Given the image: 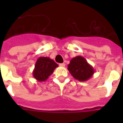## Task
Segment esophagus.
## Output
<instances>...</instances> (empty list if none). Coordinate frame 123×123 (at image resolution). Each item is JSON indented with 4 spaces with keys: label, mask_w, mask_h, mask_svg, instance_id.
<instances>
[{
    "label": "esophagus",
    "mask_w": 123,
    "mask_h": 123,
    "mask_svg": "<svg viewBox=\"0 0 123 123\" xmlns=\"http://www.w3.org/2000/svg\"><path fill=\"white\" fill-rule=\"evenodd\" d=\"M59 66H61V67H65L66 64L64 63H61V64H59Z\"/></svg>",
    "instance_id": "esophagus-1"
}]
</instances>
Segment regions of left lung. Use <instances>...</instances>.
Listing matches in <instances>:
<instances>
[{"instance_id":"1","label":"left lung","mask_w":123,"mask_h":123,"mask_svg":"<svg viewBox=\"0 0 123 123\" xmlns=\"http://www.w3.org/2000/svg\"><path fill=\"white\" fill-rule=\"evenodd\" d=\"M68 69L74 79L80 82L88 80L95 71L93 67L82 56L73 57L68 65Z\"/></svg>"}]
</instances>
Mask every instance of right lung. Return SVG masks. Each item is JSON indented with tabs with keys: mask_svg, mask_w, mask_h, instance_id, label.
I'll return each instance as SVG.
<instances>
[{
	"mask_svg": "<svg viewBox=\"0 0 123 123\" xmlns=\"http://www.w3.org/2000/svg\"><path fill=\"white\" fill-rule=\"evenodd\" d=\"M59 66L54 60L47 57H40L37 59L32 72L34 78L38 82H44L52 75Z\"/></svg>",
	"mask_w": 123,
	"mask_h": 123,
	"instance_id": "right-lung-1",
	"label": "right lung"
}]
</instances>
